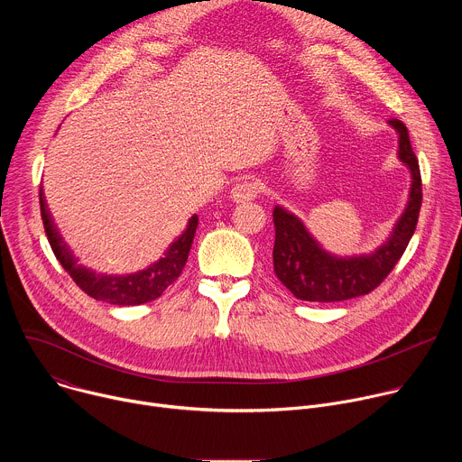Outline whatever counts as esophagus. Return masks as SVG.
Masks as SVG:
<instances>
[{"label": "esophagus", "instance_id": "esophagus-1", "mask_svg": "<svg viewBox=\"0 0 462 462\" xmlns=\"http://www.w3.org/2000/svg\"><path fill=\"white\" fill-rule=\"evenodd\" d=\"M259 191H261V182H257L255 179H245V180L237 182V184L232 188L230 197H232V201L243 203V201H252V199H255Z\"/></svg>", "mask_w": 462, "mask_h": 462}]
</instances>
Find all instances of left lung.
Instances as JSON below:
<instances>
[{"label":"left lung","mask_w":462,"mask_h":462,"mask_svg":"<svg viewBox=\"0 0 462 462\" xmlns=\"http://www.w3.org/2000/svg\"><path fill=\"white\" fill-rule=\"evenodd\" d=\"M389 125L399 134V159L410 168L411 188L404 214L387 241L374 252L351 257L328 254L294 214L282 207L274 208V273L298 300L328 303L369 294L402 257L417 228L422 205V180L408 127L399 118H391Z\"/></svg>","instance_id":"8db88e82"}]
</instances>
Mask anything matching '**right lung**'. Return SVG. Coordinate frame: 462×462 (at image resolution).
<instances>
[{
  "instance_id": "obj_1",
  "label": "right lung",
  "mask_w": 462,
  "mask_h": 462,
  "mask_svg": "<svg viewBox=\"0 0 462 462\" xmlns=\"http://www.w3.org/2000/svg\"><path fill=\"white\" fill-rule=\"evenodd\" d=\"M40 210L49 245L65 273L75 280V283L88 296L111 305H141L159 298L180 276L193 243L197 221H199L197 216H191V219H188L186 230L168 246L164 257L155 261L148 269L125 276H107L97 274L95 271L79 265V259L71 254L68 245L63 243L52 223L43 189H40Z\"/></svg>"
}]
</instances>
